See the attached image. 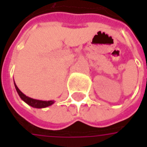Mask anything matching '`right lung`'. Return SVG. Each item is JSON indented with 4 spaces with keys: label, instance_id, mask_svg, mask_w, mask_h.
Returning a JSON list of instances; mask_svg holds the SVG:
<instances>
[{
    "label": "right lung",
    "instance_id": "obj_1",
    "mask_svg": "<svg viewBox=\"0 0 147 147\" xmlns=\"http://www.w3.org/2000/svg\"><path fill=\"white\" fill-rule=\"evenodd\" d=\"M14 87H15V89H16L18 94H19V96H20V98L22 99L25 103H27L28 105H30L33 108H37V109L46 108V107H48V106L55 103V100H36V99L28 97V96H27L26 95L23 93L18 88V87L15 84V82H14Z\"/></svg>",
    "mask_w": 147,
    "mask_h": 147
}]
</instances>
